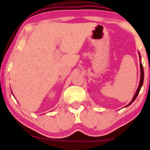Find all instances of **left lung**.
Instances as JSON below:
<instances>
[{
    "label": "left lung",
    "instance_id": "left-lung-1",
    "mask_svg": "<svg viewBox=\"0 0 150 150\" xmlns=\"http://www.w3.org/2000/svg\"><path fill=\"white\" fill-rule=\"evenodd\" d=\"M139 56H140V58H141V56H140V53H139ZM143 81H144V70H143V66H142V63H141V62H140V84H139L138 88H137V91H136L135 95H134L133 98H132V101H130V102L129 103V104L127 105L126 106H128L129 105L131 104L135 100V99H136V98H137V95H138L139 92H140V90L141 87H142V85H143ZM126 106H125V107H126Z\"/></svg>",
    "mask_w": 150,
    "mask_h": 150
}]
</instances>
